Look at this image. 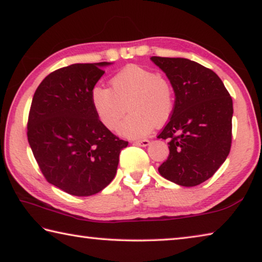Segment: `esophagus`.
Here are the masks:
<instances>
[{"label": "esophagus", "mask_w": 262, "mask_h": 262, "mask_svg": "<svg viewBox=\"0 0 262 262\" xmlns=\"http://www.w3.org/2000/svg\"><path fill=\"white\" fill-rule=\"evenodd\" d=\"M133 143L136 144V146H141V147H146L149 144V140L147 139H141V140H135V141H133Z\"/></svg>", "instance_id": "1"}]
</instances>
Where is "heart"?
Instances as JSON below:
<instances>
[{
    "label": "heart",
    "instance_id": "1",
    "mask_svg": "<svg viewBox=\"0 0 262 262\" xmlns=\"http://www.w3.org/2000/svg\"><path fill=\"white\" fill-rule=\"evenodd\" d=\"M111 89L95 85L91 92L92 107L101 123L114 129L127 108L129 114L120 123V134L140 138L149 134L170 118L174 91L170 82L154 70L130 64L109 80Z\"/></svg>",
    "mask_w": 262,
    "mask_h": 262
}]
</instances>
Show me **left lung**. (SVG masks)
I'll use <instances>...</instances> for the list:
<instances>
[{"instance_id": "8db88e82", "label": "left lung", "mask_w": 262, "mask_h": 262, "mask_svg": "<svg viewBox=\"0 0 262 262\" xmlns=\"http://www.w3.org/2000/svg\"><path fill=\"white\" fill-rule=\"evenodd\" d=\"M175 93L168 123L158 135L169 155L159 167L167 180L193 187L208 180L227 159L232 144L233 101L213 70L182 57L151 56Z\"/></svg>"}]
</instances>
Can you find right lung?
Masks as SVG:
<instances>
[{
  "instance_id": "obj_1",
  "label": "right lung",
  "mask_w": 262,
  "mask_h": 262,
  "mask_svg": "<svg viewBox=\"0 0 262 262\" xmlns=\"http://www.w3.org/2000/svg\"><path fill=\"white\" fill-rule=\"evenodd\" d=\"M111 63H75L50 73L34 94L28 142L46 180L70 195L89 196L116 174L128 142L101 123L91 92Z\"/></svg>"
}]
</instances>
